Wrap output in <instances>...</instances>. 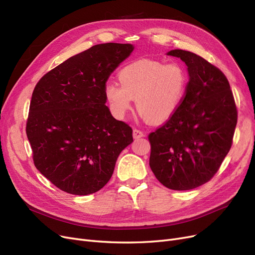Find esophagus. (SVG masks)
<instances>
[{"instance_id": "1", "label": "esophagus", "mask_w": 255, "mask_h": 255, "mask_svg": "<svg viewBox=\"0 0 255 255\" xmlns=\"http://www.w3.org/2000/svg\"><path fill=\"white\" fill-rule=\"evenodd\" d=\"M143 136H144L143 132H141V131H139V130H137V129L133 130V138L137 139V138H140V137H143Z\"/></svg>"}]
</instances>
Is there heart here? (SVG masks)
Returning a JSON list of instances; mask_svg holds the SVG:
<instances>
[{
	"instance_id": "b5f03b06",
	"label": "heart",
	"mask_w": 255,
	"mask_h": 255,
	"mask_svg": "<svg viewBox=\"0 0 255 255\" xmlns=\"http://www.w3.org/2000/svg\"><path fill=\"white\" fill-rule=\"evenodd\" d=\"M120 82L109 80L104 85V97L113 116L124 119L133 109L153 125L164 124L182 105L188 74L178 63L164 64L152 59H139L126 65L119 72Z\"/></svg>"
}]
</instances>
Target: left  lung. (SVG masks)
Returning <instances> with one entry per match:
<instances>
[{"label": "left lung", "instance_id": "left-lung-1", "mask_svg": "<svg viewBox=\"0 0 255 255\" xmlns=\"http://www.w3.org/2000/svg\"><path fill=\"white\" fill-rule=\"evenodd\" d=\"M167 56L187 66L189 82L179 111L149 135L150 167L172 190H190L212 179L230 152L238 113L229 80L193 52L172 49Z\"/></svg>", "mask_w": 255, "mask_h": 255}]
</instances>
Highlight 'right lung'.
Listing matches in <instances>:
<instances>
[{
  "label": "right lung",
  "mask_w": 255,
  "mask_h": 255,
  "mask_svg": "<svg viewBox=\"0 0 255 255\" xmlns=\"http://www.w3.org/2000/svg\"><path fill=\"white\" fill-rule=\"evenodd\" d=\"M133 49L129 43L92 46L50 70L34 89L26 123L34 163L67 193L100 190L133 141L132 129L112 116L104 97L107 79Z\"/></svg>",
  "instance_id": "add662e5"
}]
</instances>
